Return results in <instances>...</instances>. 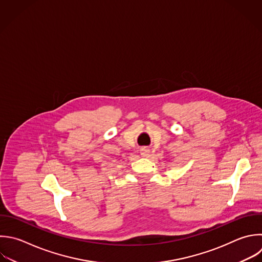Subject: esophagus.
Instances as JSON below:
<instances>
[{
    "label": "esophagus",
    "instance_id": "esophagus-1",
    "mask_svg": "<svg viewBox=\"0 0 262 262\" xmlns=\"http://www.w3.org/2000/svg\"><path fill=\"white\" fill-rule=\"evenodd\" d=\"M140 151H141L140 154L142 157H148V155H149V148L147 146H142Z\"/></svg>",
    "mask_w": 262,
    "mask_h": 262
}]
</instances>
